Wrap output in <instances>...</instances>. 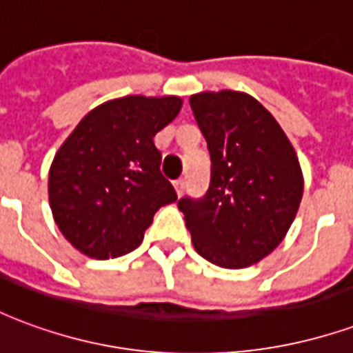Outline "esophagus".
<instances>
[{"instance_id":"esophagus-1","label":"esophagus","mask_w":353,"mask_h":353,"mask_svg":"<svg viewBox=\"0 0 353 353\" xmlns=\"http://www.w3.org/2000/svg\"><path fill=\"white\" fill-rule=\"evenodd\" d=\"M174 187H176L177 194L181 196V194H183V189H185V179H181V177H179V179H176V181H174Z\"/></svg>"}]
</instances>
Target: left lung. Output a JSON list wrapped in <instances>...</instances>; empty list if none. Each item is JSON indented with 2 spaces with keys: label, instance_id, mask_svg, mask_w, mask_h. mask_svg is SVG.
<instances>
[{
  "label": "left lung",
  "instance_id": "obj_1",
  "mask_svg": "<svg viewBox=\"0 0 353 353\" xmlns=\"http://www.w3.org/2000/svg\"><path fill=\"white\" fill-rule=\"evenodd\" d=\"M191 108L212 159L210 189L177 202L199 255L223 268L265 259L288 234L303 199L295 149L272 113L238 90L199 92Z\"/></svg>",
  "mask_w": 353,
  "mask_h": 353
}]
</instances>
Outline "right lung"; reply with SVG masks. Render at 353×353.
<instances>
[{
    "label": "right lung",
    "instance_id": "right-lung-1",
    "mask_svg": "<svg viewBox=\"0 0 353 353\" xmlns=\"http://www.w3.org/2000/svg\"><path fill=\"white\" fill-rule=\"evenodd\" d=\"M179 96H124L81 119L52 159L49 204L60 232L92 259L136 250L157 210L177 194L161 174L157 132L179 113Z\"/></svg>",
    "mask_w": 353,
    "mask_h": 353
}]
</instances>
